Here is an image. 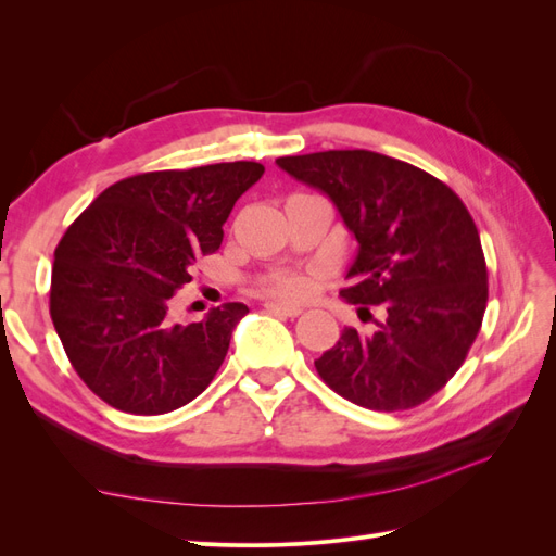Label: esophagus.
<instances>
[{"mask_svg":"<svg viewBox=\"0 0 556 556\" xmlns=\"http://www.w3.org/2000/svg\"><path fill=\"white\" fill-rule=\"evenodd\" d=\"M264 308H266L268 313L280 315V317H296V315L304 313V308H301V306H294V304H282V301H266Z\"/></svg>","mask_w":556,"mask_h":556,"instance_id":"1","label":"esophagus"}]
</instances>
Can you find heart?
Wrapping results in <instances>:
<instances>
[{"mask_svg":"<svg viewBox=\"0 0 556 556\" xmlns=\"http://www.w3.org/2000/svg\"><path fill=\"white\" fill-rule=\"evenodd\" d=\"M266 290L278 296H304L308 292V280L299 274H280L268 280Z\"/></svg>","mask_w":556,"mask_h":556,"instance_id":"1","label":"heart"}]
</instances>
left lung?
<instances>
[{
    "mask_svg": "<svg viewBox=\"0 0 556 556\" xmlns=\"http://www.w3.org/2000/svg\"><path fill=\"white\" fill-rule=\"evenodd\" d=\"M276 164L325 192L355 233L357 257L341 296L384 311L374 333L343 329L315 359L319 378L368 410L425 403L459 371L486 308V264L464 201L431 174L371 150Z\"/></svg>",
    "mask_w": 556,
    "mask_h": 556,
    "instance_id": "1",
    "label": "left lung"
}]
</instances>
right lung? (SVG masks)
<instances>
[{"label": "right lung", "instance_id": "obj_1", "mask_svg": "<svg viewBox=\"0 0 556 556\" xmlns=\"http://www.w3.org/2000/svg\"><path fill=\"white\" fill-rule=\"evenodd\" d=\"M260 162L117 180L83 211L55 248L50 317L80 380L131 415L172 413L215 378L245 304L172 325V296L223 243L237 199Z\"/></svg>", "mask_w": 556, "mask_h": 556}]
</instances>
